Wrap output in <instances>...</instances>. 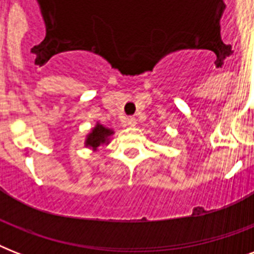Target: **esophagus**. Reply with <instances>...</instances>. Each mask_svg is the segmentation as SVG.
Returning <instances> with one entry per match:
<instances>
[{
	"mask_svg": "<svg viewBox=\"0 0 254 254\" xmlns=\"http://www.w3.org/2000/svg\"><path fill=\"white\" fill-rule=\"evenodd\" d=\"M124 124H125V127H134L137 121H135L134 117H127L124 120Z\"/></svg>",
	"mask_w": 254,
	"mask_h": 254,
	"instance_id": "obj_1",
	"label": "esophagus"
}]
</instances>
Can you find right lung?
I'll use <instances>...</instances> for the list:
<instances>
[{
	"mask_svg": "<svg viewBox=\"0 0 254 254\" xmlns=\"http://www.w3.org/2000/svg\"><path fill=\"white\" fill-rule=\"evenodd\" d=\"M111 134H113V131H112L111 129H107V127H104L103 125L97 124V125L92 129L91 133L88 134L85 145L92 147V149H97L101 143L108 142V137Z\"/></svg>",
	"mask_w": 254,
	"mask_h": 254,
	"instance_id": "add662e5",
	"label": "right lung"
}]
</instances>
